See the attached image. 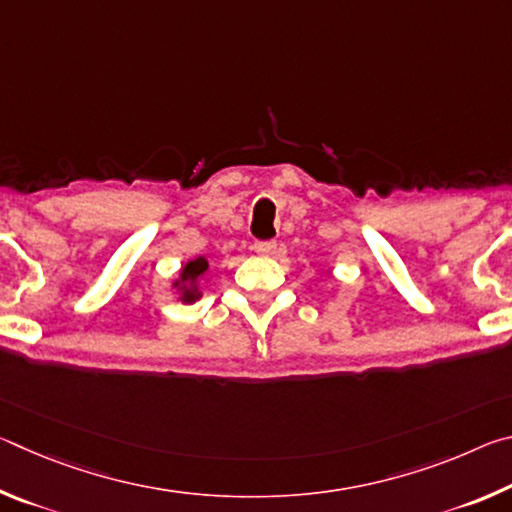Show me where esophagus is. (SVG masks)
Returning a JSON list of instances; mask_svg holds the SVG:
<instances>
[{
    "label": "esophagus",
    "instance_id": "34e87169",
    "mask_svg": "<svg viewBox=\"0 0 512 512\" xmlns=\"http://www.w3.org/2000/svg\"><path fill=\"white\" fill-rule=\"evenodd\" d=\"M255 253L257 255H273L275 253V241H257Z\"/></svg>",
    "mask_w": 512,
    "mask_h": 512
}]
</instances>
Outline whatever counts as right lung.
<instances>
[{
	"label": "right lung",
	"instance_id": "1",
	"mask_svg": "<svg viewBox=\"0 0 512 512\" xmlns=\"http://www.w3.org/2000/svg\"><path fill=\"white\" fill-rule=\"evenodd\" d=\"M207 264L205 257H196V259H189V262L183 266V271H180L178 280L173 282V287L180 291V300L185 302V305H192L198 298H201V291H198V280L207 273Z\"/></svg>",
	"mask_w": 512,
	"mask_h": 512
}]
</instances>
